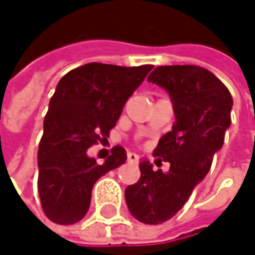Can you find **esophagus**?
Wrapping results in <instances>:
<instances>
[{
    "instance_id": "obj_1",
    "label": "esophagus",
    "mask_w": 255,
    "mask_h": 255,
    "mask_svg": "<svg viewBox=\"0 0 255 255\" xmlns=\"http://www.w3.org/2000/svg\"><path fill=\"white\" fill-rule=\"evenodd\" d=\"M138 158H140V156H138L137 153H132V152H129V153L127 155L128 162H137V161H138Z\"/></svg>"
}]
</instances>
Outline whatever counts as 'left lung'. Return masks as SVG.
<instances>
[{
	"label": "left lung",
	"mask_w": 255,
	"mask_h": 255,
	"mask_svg": "<svg viewBox=\"0 0 255 255\" xmlns=\"http://www.w3.org/2000/svg\"><path fill=\"white\" fill-rule=\"evenodd\" d=\"M173 102V129L159 138L153 156L170 162V170H153L140 161L141 176L126 189L128 210L144 225H159L176 216L195 186L211 168L230 126L233 100L228 87L210 71L195 65L158 66L147 77Z\"/></svg>",
	"instance_id": "left-lung-1"
}]
</instances>
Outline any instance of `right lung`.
<instances>
[{
    "label": "right lung",
    "mask_w": 255,
    "mask_h": 255,
    "mask_svg": "<svg viewBox=\"0 0 255 255\" xmlns=\"http://www.w3.org/2000/svg\"><path fill=\"white\" fill-rule=\"evenodd\" d=\"M152 68L87 63L59 81L38 147V193L51 222H79L90 208L94 183L126 162L121 146L103 164L90 158L87 149L109 137L128 97Z\"/></svg>",
    "instance_id": "obj_1"
}]
</instances>
